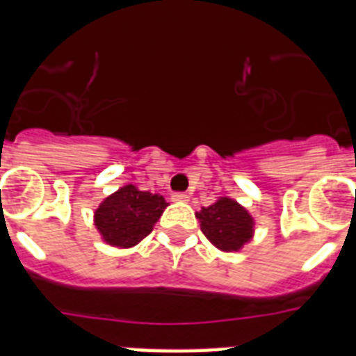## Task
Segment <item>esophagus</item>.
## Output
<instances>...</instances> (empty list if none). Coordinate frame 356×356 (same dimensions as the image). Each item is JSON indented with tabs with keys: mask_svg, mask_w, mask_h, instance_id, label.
I'll return each instance as SVG.
<instances>
[{
	"mask_svg": "<svg viewBox=\"0 0 356 356\" xmlns=\"http://www.w3.org/2000/svg\"><path fill=\"white\" fill-rule=\"evenodd\" d=\"M173 201H177V203H186V201H190V195L184 194V192H175V194L172 195Z\"/></svg>",
	"mask_w": 356,
	"mask_h": 356,
	"instance_id": "1",
	"label": "esophagus"
}]
</instances>
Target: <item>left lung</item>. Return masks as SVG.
Masks as SVG:
<instances>
[{
	"instance_id": "1",
	"label": "left lung",
	"mask_w": 356,
	"mask_h": 356,
	"mask_svg": "<svg viewBox=\"0 0 356 356\" xmlns=\"http://www.w3.org/2000/svg\"><path fill=\"white\" fill-rule=\"evenodd\" d=\"M197 218L203 234L222 251H240L253 238L254 220L231 197H220L211 207H203Z\"/></svg>"
}]
</instances>
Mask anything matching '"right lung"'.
Segmentation results:
<instances>
[{
  "label": "right lung",
  "instance_id": "obj_1",
  "mask_svg": "<svg viewBox=\"0 0 356 356\" xmlns=\"http://www.w3.org/2000/svg\"><path fill=\"white\" fill-rule=\"evenodd\" d=\"M166 207L161 194L142 192L134 184H125L97 207L94 225L108 245L133 248L153 231Z\"/></svg>",
  "mask_w": 356,
  "mask_h": 356
}]
</instances>
